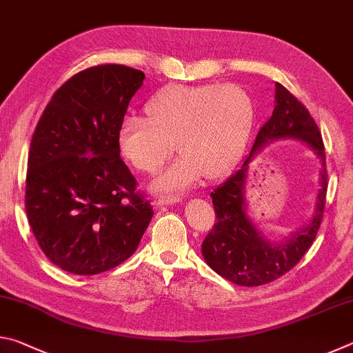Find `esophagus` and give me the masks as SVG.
Returning <instances> with one entry per match:
<instances>
[{"instance_id": "34e87169", "label": "esophagus", "mask_w": 353, "mask_h": 353, "mask_svg": "<svg viewBox=\"0 0 353 353\" xmlns=\"http://www.w3.org/2000/svg\"><path fill=\"white\" fill-rule=\"evenodd\" d=\"M177 202H181V198L179 196H162V198H159L155 201V204L157 205H172V204H177Z\"/></svg>"}]
</instances>
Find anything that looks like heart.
<instances>
[{"instance_id": "heart-1", "label": "heart", "mask_w": 353, "mask_h": 353, "mask_svg": "<svg viewBox=\"0 0 353 353\" xmlns=\"http://www.w3.org/2000/svg\"><path fill=\"white\" fill-rule=\"evenodd\" d=\"M149 119L128 117L118 132L119 151L141 172H155L174 152L181 159L152 182V190L176 193L207 172L218 177L240 157L254 121V107L238 85L205 83L165 88L146 105Z\"/></svg>"}]
</instances>
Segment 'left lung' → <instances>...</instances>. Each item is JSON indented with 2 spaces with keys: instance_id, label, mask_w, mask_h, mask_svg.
Listing matches in <instances>:
<instances>
[{
  "instance_id": "8db88e82",
  "label": "left lung",
  "mask_w": 353,
  "mask_h": 353,
  "mask_svg": "<svg viewBox=\"0 0 353 353\" xmlns=\"http://www.w3.org/2000/svg\"><path fill=\"white\" fill-rule=\"evenodd\" d=\"M277 139H297L312 148L320 159V191L315 210L309 223L282 241H272L256 229L247 214L243 188L248 163L261 149ZM212 201L216 224L202 243V256L221 277L241 286H260L282 277L294 268L318 234L327 196V170L324 143L310 112L286 90L276 83V105L272 117L256 134L250 154L225 182L213 190Z\"/></svg>"
}]
</instances>
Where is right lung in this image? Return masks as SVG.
Wrapping results in <instances>:
<instances>
[{
	"instance_id": "right-lung-1",
	"label": "right lung",
	"mask_w": 353,
	"mask_h": 353,
	"mask_svg": "<svg viewBox=\"0 0 353 353\" xmlns=\"http://www.w3.org/2000/svg\"><path fill=\"white\" fill-rule=\"evenodd\" d=\"M143 79V71L124 65L81 71L52 94L32 135L29 225L50 261L76 276H94L128 260L152 219L118 145Z\"/></svg>"
}]
</instances>
